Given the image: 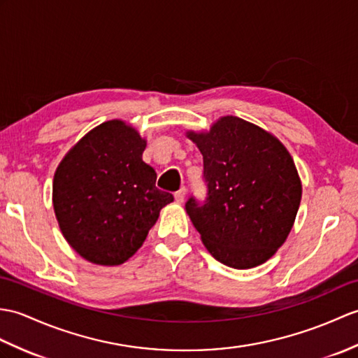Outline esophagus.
I'll return each mask as SVG.
<instances>
[{
  "instance_id": "1",
  "label": "esophagus",
  "mask_w": 358,
  "mask_h": 358,
  "mask_svg": "<svg viewBox=\"0 0 358 358\" xmlns=\"http://www.w3.org/2000/svg\"><path fill=\"white\" fill-rule=\"evenodd\" d=\"M173 196H176V201H177V203H182V201H185V196H186V187H181L180 190H177L176 195H173Z\"/></svg>"
}]
</instances>
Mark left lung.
<instances>
[{
  "mask_svg": "<svg viewBox=\"0 0 358 358\" xmlns=\"http://www.w3.org/2000/svg\"><path fill=\"white\" fill-rule=\"evenodd\" d=\"M203 154L204 201L186 212L215 259L252 268L276 253L293 227L302 185L285 146L256 124L222 117L206 134L187 132Z\"/></svg>",
  "mask_w": 358,
  "mask_h": 358,
  "instance_id": "left-lung-1",
  "label": "left lung"
}]
</instances>
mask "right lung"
Segmentation results:
<instances>
[{
	"label": "right lung",
	"mask_w": 358,
	"mask_h": 358,
	"mask_svg": "<svg viewBox=\"0 0 358 358\" xmlns=\"http://www.w3.org/2000/svg\"><path fill=\"white\" fill-rule=\"evenodd\" d=\"M146 141L120 120L90 131L65 155L53 180L62 235L87 261L119 265L143 244L159 213L173 201L157 189L141 160Z\"/></svg>",
	"instance_id": "obj_1"
}]
</instances>
